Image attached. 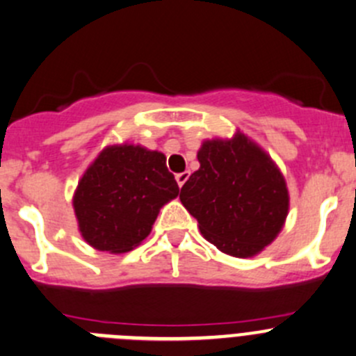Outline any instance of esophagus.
Returning <instances> with one entry per match:
<instances>
[{"label": "esophagus", "instance_id": "34e87169", "mask_svg": "<svg viewBox=\"0 0 356 356\" xmlns=\"http://www.w3.org/2000/svg\"><path fill=\"white\" fill-rule=\"evenodd\" d=\"M188 179H189V172H181V174H175V181H177L179 188H182Z\"/></svg>", "mask_w": 356, "mask_h": 356}]
</instances>
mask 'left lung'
<instances>
[{"label":"left lung","mask_w":356,"mask_h":356,"mask_svg":"<svg viewBox=\"0 0 356 356\" xmlns=\"http://www.w3.org/2000/svg\"><path fill=\"white\" fill-rule=\"evenodd\" d=\"M200 168L181 202L203 236L233 257H252L277 238L289 213V191L275 161L241 132L205 140Z\"/></svg>","instance_id":"8db88e82"}]
</instances>
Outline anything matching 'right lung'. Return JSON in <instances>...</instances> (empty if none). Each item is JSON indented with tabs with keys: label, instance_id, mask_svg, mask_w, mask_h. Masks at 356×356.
<instances>
[{
	"label": "right lung",
	"instance_id": "obj_1",
	"mask_svg": "<svg viewBox=\"0 0 356 356\" xmlns=\"http://www.w3.org/2000/svg\"><path fill=\"white\" fill-rule=\"evenodd\" d=\"M163 153L120 144L101 151L72 196L83 240L97 250L123 254L151 233L158 212L179 195Z\"/></svg>",
	"mask_w": 356,
	"mask_h": 356
}]
</instances>
